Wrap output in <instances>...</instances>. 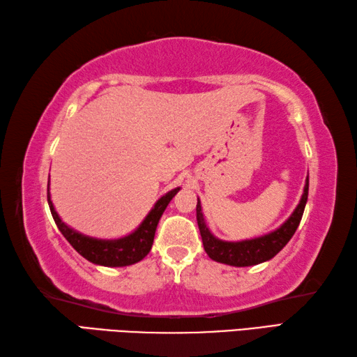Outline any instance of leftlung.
<instances>
[{
	"mask_svg": "<svg viewBox=\"0 0 357 357\" xmlns=\"http://www.w3.org/2000/svg\"><path fill=\"white\" fill-rule=\"evenodd\" d=\"M309 193V176L306 178L304 190L300 199V204L295 207L291 215L284 222L280 228L268 232V234L250 238V241L241 242H225L220 241L212 234L209 228L206 226L203 211H201V203L198 198L197 203V222L199 228L201 238H203L204 251L207 252L212 261L232 265V267H250V265H257L265 261H270L280 252L287 242L295 234L298 225L301 222L304 207H306Z\"/></svg>",
	"mask_w": 357,
	"mask_h": 357,
	"instance_id": "left-lung-1",
	"label": "left lung"
}]
</instances>
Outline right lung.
<instances>
[{
    "instance_id": "obj_1",
    "label": "right lung",
    "mask_w": 357,
    "mask_h": 357,
    "mask_svg": "<svg viewBox=\"0 0 357 357\" xmlns=\"http://www.w3.org/2000/svg\"><path fill=\"white\" fill-rule=\"evenodd\" d=\"M179 190V187H176V189L167 192L164 197H160L156 201V204H154V207L145 217L144 222L140 223L137 229L131 232L129 236L114 238V241H102V238L89 237L75 229H71L70 226L63 223L61 217L57 215L53 201H51L50 197V190L48 204L51 215H53L57 228L62 232V236L67 238L68 243L73 246L82 257H86L87 261L92 264L105 265V267H126V265H132L142 261V259L150 252L162 213H164L168 203H170L172 198L176 195Z\"/></svg>"
}]
</instances>
